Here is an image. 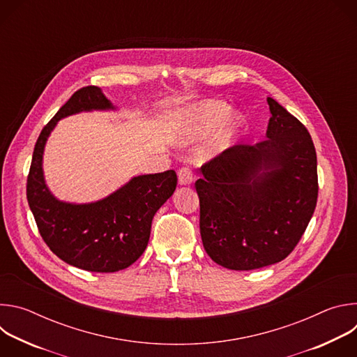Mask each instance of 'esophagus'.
Here are the masks:
<instances>
[{
    "label": "esophagus",
    "instance_id": "34e87169",
    "mask_svg": "<svg viewBox=\"0 0 357 357\" xmlns=\"http://www.w3.org/2000/svg\"><path fill=\"white\" fill-rule=\"evenodd\" d=\"M193 181V175H192V171L188 168V167H183L178 171V182L179 185H190Z\"/></svg>",
    "mask_w": 357,
    "mask_h": 357
}]
</instances>
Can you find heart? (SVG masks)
<instances>
[{
    "mask_svg": "<svg viewBox=\"0 0 357 357\" xmlns=\"http://www.w3.org/2000/svg\"><path fill=\"white\" fill-rule=\"evenodd\" d=\"M244 126V117L238 113L233 114V107L226 101L202 100L174 116L172 137L179 145H189L219 130L212 151L223 152L237 142Z\"/></svg>",
    "mask_w": 357,
    "mask_h": 357,
    "instance_id": "obj_1",
    "label": "heart"
}]
</instances>
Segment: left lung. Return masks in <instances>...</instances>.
<instances>
[{
    "label": "left lung",
    "instance_id": "1",
    "mask_svg": "<svg viewBox=\"0 0 357 357\" xmlns=\"http://www.w3.org/2000/svg\"><path fill=\"white\" fill-rule=\"evenodd\" d=\"M267 139L234 145L196 181L200 236L219 266L248 271L282 261L307 229L318 199L312 138L271 97Z\"/></svg>",
    "mask_w": 357,
    "mask_h": 357
}]
</instances>
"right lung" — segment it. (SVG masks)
Segmentation results:
<instances>
[{"label":"right lung","mask_w":357,"mask_h":357,"mask_svg":"<svg viewBox=\"0 0 357 357\" xmlns=\"http://www.w3.org/2000/svg\"><path fill=\"white\" fill-rule=\"evenodd\" d=\"M119 110L97 86L77 90L42 130L33 149L26 197L39 233L65 263L93 273H116L135 263L146 248L152 218L172 196L169 169L131 178L113 193L89 203L58 199L45 181L43 152L59 120L79 113Z\"/></svg>","instance_id":"1"}]
</instances>
